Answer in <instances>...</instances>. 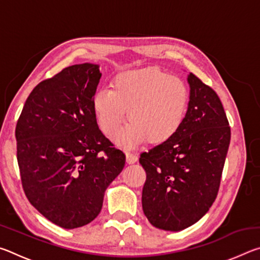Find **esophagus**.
<instances>
[{
  "label": "esophagus",
  "instance_id": "esophagus-1",
  "mask_svg": "<svg viewBox=\"0 0 260 260\" xmlns=\"http://www.w3.org/2000/svg\"><path fill=\"white\" fill-rule=\"evenodd\" d=\"M126 159L127 162H129V164H133L136 160H138V156H136V153L132 152L129 150H126Z\"/></svg>",
  "mask_w": 260,
  "mask_h": 260
}]
</instances>
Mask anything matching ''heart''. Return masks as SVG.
<instances>
[{"label": "heart", "instance_id": "b5f03b06", "mask_svg": "<svg viewBox=\"0 0 260 260\" xmlns=\"http://www.w3.org/2000/svg\"><path fill=\"white\" fill-rule=\"evenodd\" d=\"M188 103L184 82L155 68L118 74L111 89H101L93 98L96 119L105 135L119 129L127 111L129 124L117 139L124 147L144 139L158 144L173 138L183 124Z\"/></svg>", "mask_w": 260, "mask_h": 260}]
</instances>
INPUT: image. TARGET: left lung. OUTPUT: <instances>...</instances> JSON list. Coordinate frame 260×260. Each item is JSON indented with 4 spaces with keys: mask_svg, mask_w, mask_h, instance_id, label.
Returning a JSON list of instances; mask_svg holds the SVG:
<instances>
[{
    "mask_svg": "<svg viewBox=\"0 0 260 260\" xmlns=\"http://www.w3.org/2000/svg\"><path fill=\"white\" fill-rule=\"evenodd\" d=\"M186 118L173 138L140 155L147 179L142 208L152 226L179 232L193 225L217 199L231 127L217 93L189 73Z\"/></svg>",
    "mask_w": 260,
    "mask_h": 260,
    "instance_id": "1",
    "label": "left lung"
}]
</instances>
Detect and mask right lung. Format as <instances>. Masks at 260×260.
Masks as SVG:
<instances>
[{"label":"right lung","mask_w":260,"mask_h":260,"mask_svg":"<svg viewBox=\"0 0 260 260\" xmlns=\"http://www.w3.org/2000/svg\"><path fill=\"white\" fill-rule=\"evenodd\" d=\"M99 65L65 68L35 86L16 126L17 160L29 203L72 230L98 217L126 156L99 129L93 98Z\"/></svg>","instance_id":"add662e5"}]
</instances>
